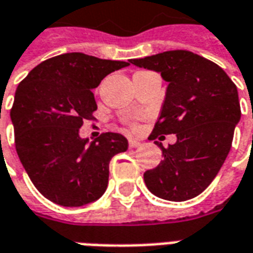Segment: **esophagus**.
Returning <instances> with one entry per match:
<instances>
[{
  "instance_id": "esophagus-1",
  "label": "esophagus",
  "mask_w": 253,
  "mask_h": 253,
  "mask_svg": "<svg viewBox=\"0 0 253 253\" xmlns=\"http://www.w3.org/2000/svg\"><path fill=\"white\" fill-rule=\"evenodd\" d=\"M128 146H130V148H139V146H141V142H139V141H137V139H130V141H128Z\"/></svg>"
}]
</instances>
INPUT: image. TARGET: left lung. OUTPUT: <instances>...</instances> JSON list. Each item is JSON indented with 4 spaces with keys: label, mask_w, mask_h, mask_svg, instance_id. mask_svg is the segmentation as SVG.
I'll return each instance as SVG.
<instances>
[{
    "label": "left lung",
    "mask_w": 253,
    "mask_h": 253,
    "mask_svg": "<svg viewBox=\"0 0 253 253\" xmlns=\"http://www.w3.org/2000/svg\"><path fill=\"white\" fill-rule=\"evenodd\" d=\"M130 63L161 74L168 83L161 114L149 139L176 134L160 146L164 160L143 173L149 191L183 202L206 190L232 148L241 110L237 88L217 63L186 50H173Z\"/></svg>",
    "instance_id": "1"
}]
</instances>
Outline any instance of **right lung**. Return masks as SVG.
Instances as JSON below:
<instances>
[{
  "instance_id": "1",
  "label": "right lung",
  "mask_w": 253,
  "mask_h": 253,
  "mask_svg": "<svg viewBox=\"0 0 253 253\" xmlns=\"http://www.w3.org/2000/svg\"><path fill=\"white\" fill-rule=\"evenodd\" d=\"M128 62L67 52L34 67L19 84L10 110L14 143L31 181L48 201L65 207L94 202L108 186L111 159L126 152L127 139L104 132L80 137L97 104L92 89Z\"/></svg>"
}]
</instances>
